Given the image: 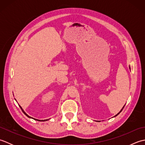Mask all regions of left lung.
Segmentation results:
<instances>
[{
  "label": "left lung",
  "mask_w": 145,
  "mask_h": 145,
  "mask_svg": "<svg viewBox=\"0 0 145 145\" xmlns=\"http://www.w3.org/2000/svg\"><path fill=\"white\" fill-rule=\"evenodd\" d=\"M124 106H123V108H122V109L121 110V111H120V112H119V113H118V114H117V115H115V116H117V115H118V114H119V113H120V112H121V111H122V110H123V108H124Z\"/></svg>",
  "instance_id": "8db88e82"
}]
</instances>
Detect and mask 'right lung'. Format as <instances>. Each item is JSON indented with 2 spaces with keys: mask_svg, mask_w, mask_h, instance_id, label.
I'll return each mask as SVG.
<instances>
[{
  "mask_svg": "<svg viewBox=\"0 0 145 145\" xmlns=\"http://www.w3.org/2000/svg\"><path fill=\"white\" fill-rule=\"evenodd\" d=\"M19 106H20V108H21V110H22V112L24 113V114H25V115L27 116V117H29V118H32V117H30V116H29L28 115H27V114L25 112H24V110L22 109V108L20 105H19ZM33 120H37V121H47V120H37V119H35V118H33Z\"/></svg>",
  "mask_w": 145,
  "mask_h": 145,
  "instance_id": "1",
  "label": "right lung"
}]
</instances>
